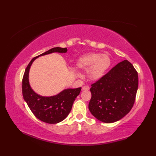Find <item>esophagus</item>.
<instances>
[{
    "mask_svg": "<svg viewBox=\"0 0 156 156\" xmlns=\"http://www.w3.org/2000/svg\"><path fill=\"white\" fill-rule=\"evenodd\" d=\"M89 89H90V87L88 86H84L82 87L83 90H88Z\"/></svg>",
    "mask_w": 156,
    "mask_h": 156,
    "instance_id": "1",
    "label": "esophagus"
}]
</instances>
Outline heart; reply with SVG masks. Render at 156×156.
Returning a JSON list of instances; mask_svg holds the SVG:
<instances>
[{
	"instance_id": "b5f03b06",
	"label": "heart",
	"mask_w": 156,
	"mask_h": 156,
	"mask_svg": "<svg viewBox=\"0 0 156 156\" xmlns=\"http://www.w3.org/2000/svg\"><path fill=\"white\" fill-rule=\"evenodd\" d=\"M111 64L110 56L107 54L99 53H88L79 57L76 62L77 66L83 70H87V75L90 79L96 81L105 75ZM73 72L79 75L75 69Z\"/></svg>"
}]
</instances>
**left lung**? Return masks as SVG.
Masks as SVG:
<instances>
[{
	"mask_svg": "<svg viewBox=\"0 0 156 156\" xmlns=\"http://www.w3.org/2000/svg\"><path fill=\"white\" fill-rule=\"evenodd\" d=\"M138 84V73L133 66L127 60L122 61L91 84L90 111L105 123L120 120L133 107Z\"/></svg>",
	"mask_w": 156,
	"mask_h": 156,
	"instance_id": "left-lung-1",
	"label": "left lung"
}]
</instances>
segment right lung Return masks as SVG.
<instances>
[{
	"label": "right lung",
	"instance_id": "1",
	"mask_svg": "<svg viewBox=\"0 0 156 156\" xmlns=\"http://www.w3.org/2000/svg\"><path fill=\"white\" fill-rule=\"evenodd\" d=\"M66 53L67 48H54L33 58L25 69L22 80V92L25 101L34 115L48 124H56L64 120L72 110L75 98L81 92V88L66 89L54 96L44 97L35 93L31 88L29 81V73L30 66L34 60L49 53Z\"/></svg>",
	"mask_w": 156,
	"mask_h": 156
}]
</instances>
